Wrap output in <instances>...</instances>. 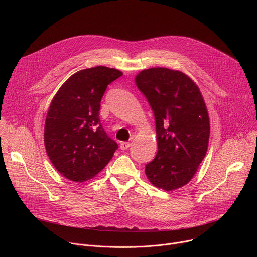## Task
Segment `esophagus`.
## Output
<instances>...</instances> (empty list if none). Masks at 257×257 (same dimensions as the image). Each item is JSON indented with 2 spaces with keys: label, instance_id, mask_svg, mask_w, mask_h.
Segmentation results:
<instances>
[{
  "label": "esophagus",
  "instance_id": "esophagus-1",
  "mask_svg": "<svg viewBox=\"0 0 257 257\" xmlns=\"http://www.w3.org/2000/svg\"><path fill=\"white\" fill-rule=\"evenodd\" d=\"M130 145H131V143H130V142L123 141V142H121V143H120V148H121V150L125 151V150H127V149H129V148H130Z\"/></svg>",
  "mask_w": 257,
  "mask_h": 257
}]
</instances>
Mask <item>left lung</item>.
<instances>
[{"label": "left lung", "mask_w": 257, "mask_h": 257, "mask_svg": "<svg viewBox=\"0 0 257 257\" xmlns=\"http://www.w3.org/2000/svg\"><path fill=\"white\" fill-rule=\"evenodd\" d=\"M135 83L156 119L158 153L145 166L152 184L165 191L191 181L205 157L210 125L203 96L185 73L163 67L139 72Z\"/></svg>", "instance_id": "8db88e82"}]
</instances>
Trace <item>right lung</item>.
Listing matches in <instances>:
<instances>
[{"label": "right lung", "instance_id": "add662e5", "mask_svg": "<svg viewBox=\"0 0 257 257\" xmlns=\"http://www.w3.org/2000/svg\"><path fill=\"white\" fill-rule=\"evenodd\" d=\"M123 75L114 68L97 66L71 75L52 99L44 141L54 167L73 182L95 177L118 149L99 121L101 97L107 85Z\"/></svg>", "mask_w": 257, "mask_h": 257}]
</instances>
